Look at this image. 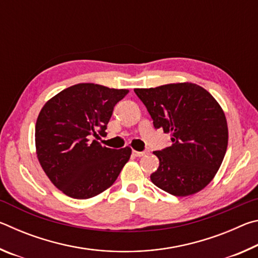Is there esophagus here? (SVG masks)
Masks as SVG:
<instances>
[{
    "mask_svg": "<svg viewBox=\"0 0 258 258\" xmlns=\"http://www.w3.org/2000/svg\"><path fill=\"white\" fill-rule=\"evenodd\" d=\"M132 154L135 156V157H142L145 156L147 154V151H137V150H133Z\"/></svg>",
    "mask_w": 258,
    "mask_h": 258,
    "instance_id": "esophagus-1",
    "label": "esophagus"
}]
</instances>
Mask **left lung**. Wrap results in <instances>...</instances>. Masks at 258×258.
Segmentation results:
<instances>
[{"label": "left lung", "mask_w": 258, "mask_h": 258, "mask_svg": "<svg viewBox=\"0 0 258 258\" xmlns=\"http://www.w3.org/2000/svg\"><path fill=\"white\" fill-rule=\"evenodd\" d=\"M155 128L171 133L172 146L154 151L159 167L150 175L159 189L177 197L203 190L215 176L228 148V124L213 95L192 83L135 89Z\"/></svg>", "instance_id": "1"}]
</instances>
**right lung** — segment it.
Instances as JSON below:
<instances>
[{"instance_id": "obj_1", "label": "right lung", "mask_w": 258, "mask_h": 258, "mask_svg": "<svg viewBox=\"0 0 258 258\" xmlns=\"http://www.w3.org/2000/svg\"><path fill=\"white\" fill-rule=\"evenodd\" d=\"M127 93L81 83L61 91L42 108L35 126L37 158L64 195L92 198L117 180L132 149H110L92 139L106 134L113 107Z\"/></svg>"}]
</instances>
